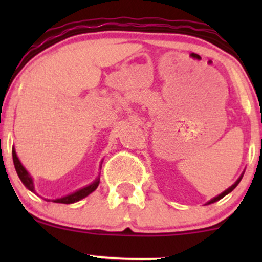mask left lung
Segmentation results:
<instances>
[{
    "label": "left lung",
    "mask_w": 262,
    "mask_h": 262,
    "mask_svg": "<svg viewBox=\"0 0 262 262\" xmlns=\"http://www.w3.org/2000/svg\"><path fill=\"white\" fill-rule=\"evenodd\" d=\"M242 177H243V176H240V179H239V180H237V181H236L235 183H234V185H233V186H230V187H229V188H228V189H225V191L223 192V193H221V194H219V196H217V197H214V198H213V200H212V201H209V202H208V204H209V203H213V202H217V201H219V200H221V198H223L224 196H227V194H228V193H229V192H231V191H233V189H234V188H235V187H236V186H237V183H239V182H240V180H242Z\"/></svg>",
    "instance_id": "obj_1"
}]
</instances>
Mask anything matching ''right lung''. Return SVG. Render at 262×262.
I'll return each mask as SVG.
<instances>
[{
    "instance_id": "right-lung-1",
    "label": "right lung",
    "mask_w": 262,
    "mask_h": 262,
    "mask_svg": "<svg viewBox=\"0 0 262 262\" xmlns=\"http://www.w3.org/2000/svg\"><path fill=\"white\" fill-rule=\"evenodd\" d=\"M12 158H13V164H14V167H16V171L18 173V177L20 179V181L23 182V185L26 186L27 188L31 189V191H34V187H33V181H32V177L28 175V172H27V170L23 167V165L20 164V161L18 160L17 158V154L14 150H12ZM98 183V179L96 180L95 182L91 183L90 186H87V187H83L79 189V191L74 192V193L69 194V196H65L62 198H58V200H54V202L56 203H65V204H70V203H74V202H77V201L82 200V198H85L86 196H89L90 193H92L93 191H95L96 188H97Z\"/></svg>"
}]
</instances>
